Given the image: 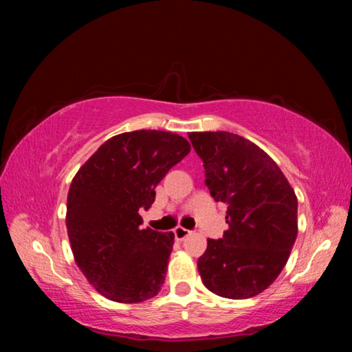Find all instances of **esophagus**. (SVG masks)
Here are the masks:
<instances>
[{
  "label": "esophagus",
  "mask_w": 352,
  "mask_h": 352,
  "mask_svg": "<svg viewBox=\"0 0 352 352\" xmlns=\"http://www.w3.org/2000/svg\"><path fill=\"white\" fill-rule=\"evenodd\" d=\"M174 236H175L177 241H183L184 237L189 236V230L183 228V226H177V228L174 230Z\"/></svg>",
  "instance_id": "34e87169"
}]
</instances>
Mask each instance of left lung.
I'll list each match as a JSON object with an SVG mask.
<instances>
[{"label": "left lung", "instance_id": "1", "mask_svg": "<svg viewBox=\"0 0 352 352\" xmlns=\"http://www.w3.org/2000/svg\"><path fill=\"white\" fill-rule=\"evenodd\" d=\"M212 199L230 228L208 239L197 269L208 290L230 300L259 295L287 264L298 234V200L278 164L254 142L230 132L189 133Z\"/></svg>", "mask_w": 352, "mask_h": 352}]
</instances>
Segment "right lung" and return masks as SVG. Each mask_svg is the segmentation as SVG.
Returning a JSON list of instances; mask_svg holds the SVG:
<instances>
[{
	"mask_svg": "<svg viewBox=\"0 0 352 352\" xmlns=\"http://www.w3.org/2000/svg\"><path fill=\"white\" fill-rule=\"evenodd\" d=\"M189 142L162 130H135L105 141L71 182L67 230L74 261L100 295L146 301L162 290L174 233L142 230L140 210L186 157Z\"/></svg>",
	"mask_w": 352,
	"mask_h": 352,
	"instance_id": "1",
	"label": "right lung"
}]
</instances>
